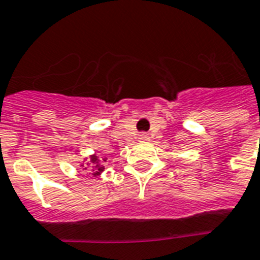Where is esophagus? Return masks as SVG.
<instances>
[{"mask_svg": "<svg viewBox=\"0 0 260 260\" xmlns=\"http://www.w3.org/2000/svg\"><path fill=\"white\" fill-rule=\"evenodd\" d=\"M139 139H140V142H148V140H150V136L147 134H140L139 135Z\"/></svg>", "mask_w": 260, "mask_h": 260, "instance_id": "obj_1", "label": "esophagus"}]
</instances>
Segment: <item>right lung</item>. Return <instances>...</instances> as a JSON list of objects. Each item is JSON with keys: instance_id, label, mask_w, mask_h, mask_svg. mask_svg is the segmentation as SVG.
Masks as SVG:
<instances>
[{"instance_id": "1", "label": "right lung", "mask_w": 260, "mask_h": 260, "mask_svg": "<svg viewBox=\"0 0 260 260\" xmlns=\"http://www.w3.org/2000/svg\"><path fill=\"white\" fill-rule=\"evenodd\" d=\"M85 169L89 170L93 177H98V175L104 171V165H102L101 159H98L97 155H93V156L90 158L89 162L86 163Z\"/></svg>"}]
</instances>
